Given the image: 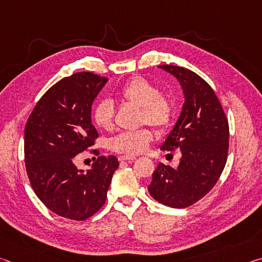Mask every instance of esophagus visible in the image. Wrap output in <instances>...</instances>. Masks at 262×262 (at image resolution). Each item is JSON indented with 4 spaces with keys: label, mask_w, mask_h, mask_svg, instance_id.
<instances>
[{
    "label": "esophagus",
    "mask_w": 262,
    "mask_h": 262,
    "mask_svg": "<svg viewBox=\"0 0 262 262\" xmlns=\"http://www.w3.org/2000/svg\"><path fill=\"white\" fill-rule=\"evenodd\" d=\"M118 159H119V162H126V161H134V159H136V157H134V156H119Z\"/></svg>",
    "instance_id": "esophagus-1"
}]
</instances>
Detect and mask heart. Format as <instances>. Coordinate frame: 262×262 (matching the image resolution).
Instances as JSON below:
<instances>
[{
    "instance_id": "b5f03b06",
    "label": "heart",
    "mask_w": 262,
    "mask_h": 262,
    "mask_svg": "<svg viewBox=\"0 0 262 262\" xmlns=\"http://www.w3.org/2000/svg\"><path fill=\"white\" fill-rule=\"evenodd\" d=\"M119 96L126 103L141 108L140 121L148 123L159 130L170 128L174 119V104L170 97L162 95L156 84L144 77H133L123 84ZM95 125L103 130L113 127L114 107L110 100H100L92 112ZM154 140V134L149 129L136 132H123L110 141V148L119 154L135 156L144 152Z\"/></svg>"
}]
</instances>
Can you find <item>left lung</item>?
<instances>
[{
  "instance_id": "8db88e82",
  "label": "left lung",
  "mask_w": 262,
  "mask_h": 262,
  "mask_svg": "<svg viewBox=\"0 0 262 262\" xmlns=\"http://www.w3.org/2000/svg\"><path fill=\"white\" fill-rule=\"evenodd\" d=\"M159 68L179 82L185 103L161 150L180 149L174 167L159 163L148 190L155 200L172 208H186L214 187L227 163L229 125L215 92L192 70L164 64Z\"/></svg>"
}]
</instances>
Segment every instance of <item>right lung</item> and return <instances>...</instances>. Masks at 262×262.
<instances>
[{
    "instance_id": "add662e5",
    "label": "right lung",
    "mask_w": 262,
    "mask_h": 262,
    "mask_svg": "<svg viewBox=\"0 0 262 262\" xmlns=\"http://www.w3.org/2000/svg\"><path fill=\"white\" fill-rule=\"evenodd\" d=\"M107 81L86 72L62 78L48 89L26 122L24 154L31 186L48 209L66 219L84 221L96 214L119 166L115 156H99L86 171L75 165L77 155L98 137L92 104Z\"/></svg>"
}]
</instances>
